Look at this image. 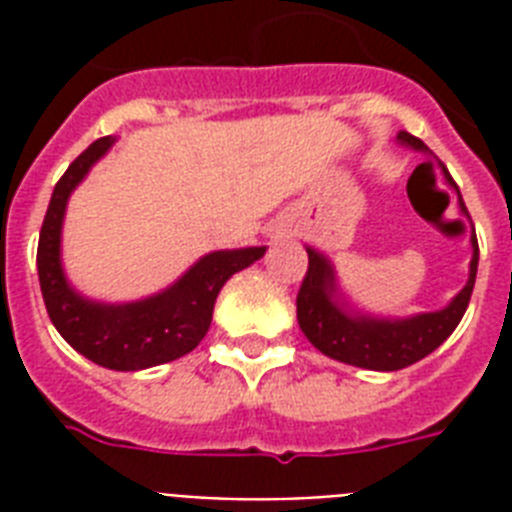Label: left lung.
I'll list each match as a JSON object with an SVG mask.
<instances>
[{
  "label": "left lung",
  "mask_w": 512,
  "mask_h": 512,
  "mask_svg": "<svg viewBox=\"0 0 512 512\" xmlns=\"http://www.w3.org/2000/svg\"><path fill=\"white\" fill-rule=\"evenodd\" d=\"M398 140L417 148V151H428V146L409 132H398ZM446 180L452 183L449 175H446ZM460 207L468 215L462 196ZM470 241H473L470 279L460 295L454 297L444 311L420 313V316L401 321L369 319V316H353V313L345 311L335 300L332 265L316 249H308V271H305V279L300 284V292H297V324L303 329V335L324 356L337 358L342 364L374 369V372H396V369L417 364L420 358L433 353L446 337L452 335L468 311L478 271L476 233Z\"/></svg>",
  "instance_id": "1"
}]
</instances>
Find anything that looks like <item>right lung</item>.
I'll list each match as a JSON object with an SVG mask.
<instances>
[{
  "label": "right lung",
  "instance_id": "right-lung-1",
  "mask_svg": "<svg viewBox=\"0 0 512 512\" xmlns=\"http://www.w3.org/2000/svg\"><path fill=\"white\" fill-rule=\"evenodd\" d=\"M114 138L95 140L87 151L68 164L44 215L36 249L39 287L44 305L63 340L95 364L116 372H138L148 366L167 364L191 353L212 324V308L220 289L233 273L247 268L265 255V247L225 249L201 257L183 279L164 289L162 295L140 303L103 305L84 300L68 287L60 268V225L66 201L79 180L100 156L111 148Z\"/></svg>",
  "mask_w": 512,
  "mask_h": 512
}]
</instances>
